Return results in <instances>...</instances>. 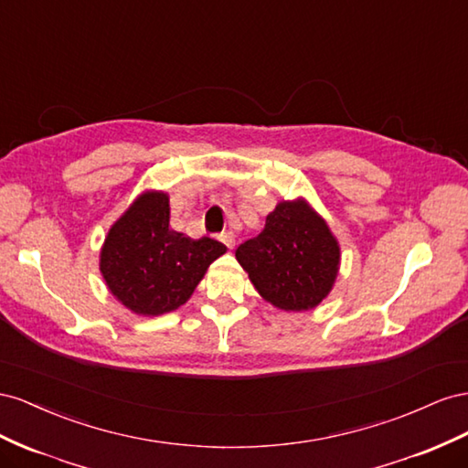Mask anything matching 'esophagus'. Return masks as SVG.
Returning <instances> with one entry per match:
<instances>
[{
	"label": "esophagus",
	"mask_w": 468,
	"mask_h": 468,
	"mask_svg": "<svg viewBox=\"0 0 468 468\" xmlns=\"http://www.w3.org/2000/svg\"><path fill=\"white\" fill-rule=\"evenodd\" d=\"M219 239H221V243H223L225 247H229V249H231V247L235 245V235H233L231 231L221 233V235H219Z\"/></svg>",
	"instance_id": "34e87169"
}]
</instances>
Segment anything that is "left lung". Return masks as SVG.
<instances>
[{
  "mask_svg": "<svg viewBox=\"0 0 468 468\" xmlns=\"http://www.w3.org/2000/svg\"><path fill=\"white\" fill-rule=\"evenodd\" d=\"M235 257L261 296L278 310H312L327 298L341 250L325 219L303 202H280L264 229L239 245Z\"/></svg>",
  "mask_w": 468,
  "mask_h": 468,
  "instance_id": "left-lung-1",
  "label": "left lung"
}]
</instances>
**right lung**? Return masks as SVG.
<instances>
[{"label":"right lung","instance_id":"add662e5","mask_svg":"<svg viewBox=\"0 0 468 468\" xmlns=\"http://www.w3.org/2000/svg\"><path fill=\"white\" fill-rule=\"evenodd\" d=\"M225 250L216 239H190L170 229L168 194L144 192L112 225L100 271L127 310L160 315L188 302L207 266Z\"/></svg>","mask_w":468,"mask_h":468}]
</instances>
